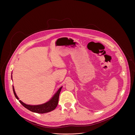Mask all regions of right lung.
I'll return each instance as SVG.
<instances>
[{"label": "right lung", "instance_id": "1", "mask_svg": "<svg viewBox=\"0 0 135 135\" xmlns=\"http://www.w3.org/2000/svg\"><path fill=\"white\" fill-rule=\"evenodd\" d=\"M62 86L60 87L59 90L57 91V92L54 94V95L52 97V98L48 101L47 102L44 103L43 104L41 105H27L24 103H23L21 100H18L19 102H20L25 108L28 109V110L34 112V113H40V114H43V113H46L50 112L53 110H54L57 106V104H58V101H59V94L61 90ZM13 90L14 94L15 95V97L17 100H19V98L17 96L14 88V86L13 85Z\"/></svg>", "mask_w": 135, "mask_h": 135}]
</instances>
